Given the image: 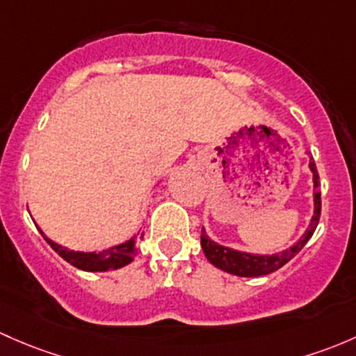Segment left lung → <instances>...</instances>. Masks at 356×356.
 <instances>
[{
	"mask_svg": "<svg viewBox=\"0 0 356 356\" xmlns=\"http://www.w3.org/2000/svg\"><path fill=\"white\" fill-rule=\"evenodd\" d=\"M309 168L310 172H312L314 181V215L312 218H310L309 228H307L305 234L298 238L297 244H293L291 247H288V249L276 254L242 252V250H235L230 249V247L216 244L215 241H211V238L208 237L207 232H204L203 228V230H201V247H203V252L209 263H211L213 266L222 269V271L230 273V275L244 276V278H254V276H264L276 271V269L285 266L291 257L297 256L302 250V247H304L307 242H309V238L314 235L321 218L319 174H317V168L312 156H310Z\"/></svg>",
	"mask_w": 356,
	"mask_h": 356,
	"instance_id": "left-lung-1",
	"label": "left lung"
}]
</instances>
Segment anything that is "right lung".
Wrapping results in <instances>:
<instances>
[{"mask_svg": "<svg viewBox=\"0 0 356 356\" xmlns=\"http://www.w3.org/2000/svg\"><path fill=\"white\" fill-rule=\"evenodd\" d=\"M40 235L46 238V242L49 244L59 256L65 261H68L70 264H73L74 268L83 269V271H111V269H119L126 264H129L131 261L134 259L138 252V244L143 238V234L141 237H131L129 241L122 242V244L109 247V249L102 250V252H80V250H71L68 247H63L56 244L54 241L47 238L44 235V232L40 230Z\"/></svg>", "mask_w": 356, "mask_h": 356, "instance_id": "add662e5", "label": "right lung"}]
</instances>
